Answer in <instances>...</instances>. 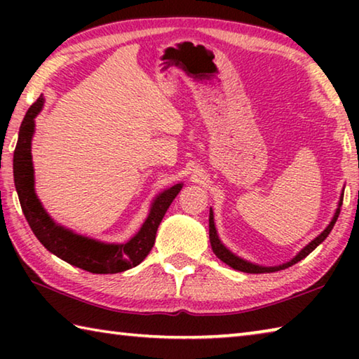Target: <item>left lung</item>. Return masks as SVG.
Here are the masks:
<instances>
[{
  "label": "left lung",
  "mask_w": 359,
  "mask_h": 359,
  "mask_svg": "<svg viewBox=\"0 0 359 359\" xmlns=\"http://www.w3.org/2000/svg\"><path fill=\"white\" fill-rule=\"evenodd\" d=\"M46 98L41 95L28 109L20 125L19 141L14 150V184L22 212L36 238L48 252L92 274H117L137 266L147 257L155 244V234L169 205L177 196L184 184H175L158 193L150 204L149 215L142 226L130 241L123 244L104 242L88 236L79 234L71 228L57 223L48 215L34 188V168L32 155V141L34 135V118L44 107ZM212 250L220 258V238L217 229L209 231Z\"/></svg>",
  "instance_id": "left-lung-1"
}]
</instances>
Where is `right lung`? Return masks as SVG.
<instances>
[{"mask_svg": "<svg viewBox=\"0 0 359 359\" xmlns=\"http://www.w3.org/2000/svg\"><path fill=\"white\" fill-rule=\"evenodd\" d=\"M340 205H342V198H340L339 201V208L336 209V214H334L331 223L327 224V226L325 228L323 233H320L317 238H315L312 242H309V244L302 248V250L296 255V257L288 261V263H285L282 266H274V267H266V266H255L252 263H248V261L242 259L241 257H238V255H234L233 252L229 250V248L223 244V242L220 241V259L223 261V263H226L228 266L233 267V269H238V271H244V272H248V274H264V272H276V271H280V269H285V267H290L296 264L297 261H301L302 258H306L309 253H312L315 248H317L321 242H323L327 234L331 233V229L334 226V223H336L337 217H339V212H340ZM215 228V218H214V210H212L210 208V215H209V231H212ZM217 229V228H215Z\"/></svg>", "mask_w": 359, "mask_h": 359, "instance_id": "right-lung-1", "label": "right lung"}]
</instances>
